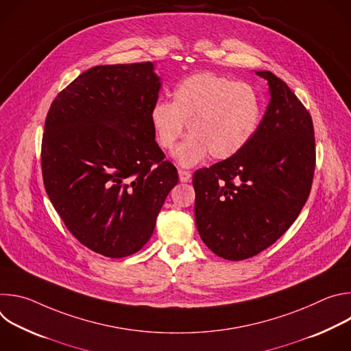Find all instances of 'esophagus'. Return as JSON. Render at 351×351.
<instances>
[{"mask_svg":"<svg viewBox=\"0 0 351 351\" xmlns=\"http://www.w3.org/2000/svg\"><path fill=\"white\" fill-rule=\"evenodd\" d=\"M178 173H179V180H180L182 183H186V182H190V180H191V173H190L189 171L179 169Z\"/></svg>","mask_w":351,"mask_h":351,"instance_id":"34e87169","label":"esophagus"}]
</instances>
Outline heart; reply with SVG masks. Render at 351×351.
<instances>
[{"label": "heart", "mask_w": 351, "mask_h": 351, "mask_svg": "<svg viewBox=\"0 0 351 351\" xmlns=\"http://www.w3.org/2000/svg\"><path fill=\"white\" fill-rule=\"evenodd\" d=\"M261 99L253 86L215 73H195L180 80L172 103L158 99L149 110V122L158 145L172 149L182 167H194L208 156L222 161L239 154L252 141L261 122Z\"/></svg>", "instance_id": "obj_1"}]
</instances>
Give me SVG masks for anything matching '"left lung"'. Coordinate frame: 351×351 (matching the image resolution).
<instances>
[{"label":"left lung","instance_id":"obj_1","mask_svg":"<svg viewBox=\"0 0 351 351\" xmlns=\"http://www.w3.org/2000/svg\"><path fill=\"white\" fill-rule=\"evenodd\" d=\"M269 104L241 152L193 176L199 237L217 256L240 261L274 244L303 210L315 168L313 119L269 71Z\"/></svg>","mask_w":351,"mask_h":351}]
</instances>
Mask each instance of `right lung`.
Returning <instances> with one entry per match:
<instances>
[{
  "mask_svg": "<svg viewBox=\"0 0 351 351\" xmlns=\"http://www.w3.org/2000/svg\"><path fill=\"white\" fill-rule=\"evenodd\" d=\"M160 88L153 62L94 66L56 97L45 119V191L69 232L110 258L149 240L179 180L149 122Z\"/></svg>",
  "mask_w": 351,
  "mask_h": 351,
  "instance_id": "1",
  "label": "right lung"
}]
</instances>
